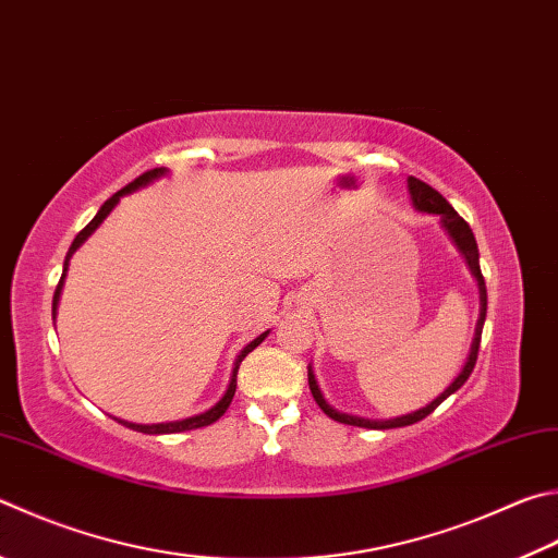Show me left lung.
Listing matches in <instances>:
<instances>
[{"instance_id":"1","label":"left lung","mask_w":558,"mask_h":558,"mask_svg":"<svg viewBox=\"0 0 558 558\" xmlns=\"http://www.w3.org/2000/svg\"><path fill=\"white\" fill-rule=\"evenodd\" d=\"M410 185V195H412V202L414 207H417L420 211H429V215H439L444 227H447V231L451 234V239L456 241V246L461 248V253L465 256V260H469V268L475 276V280H478V290H481V317H478V324H475V337H473V343H471V353H469V361H465L463 371L459 373V378H456L447 390H444L437 400L429 402L427 408H422L417 412L412 414H404V417H395V420H385V422H376V420H363V417H353V414H343V412H337L333 408H329L327 400L322 398V392L317 388V380H314L312 371H310V390H312V398L314 402L319 404L324 414H329L331 420H337L341 424H351V427H366V429H392V427H408V424H414L427 417V414H432L434 410L439 408V404L449 398L451 392H456L461 388V385L469 380V376L475 368V361H478V349H481V333H483V322H485V310H488V292H485V280H483V272H481V263H478V246H475V236L471 227L465 225V219L456 211L447 199H444L437 190H434L432 185H427V182H422L420 178H412L408 180Z\"/></svg>"}]
</instances>
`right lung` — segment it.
<instances>
[{"instance_id": "obj_1", "label": "right lung", "mask_w": 558, "mask_h": 558, "mask_svg": "<svg viewBox=\"0 0 558 558\" xmlns=\"http://www.w3.org/2000/svg\"><path fill=\"white\" fill-rule=\"evenodd\" d=\"M166 173V168H154V170H146L144 175H138L134 182H129L126 187H121L119 192H114V195H111L102 207H99V211L95 215V219L89 221V225L80 231V234L75 236V241H73V246H70V251H68V256H65V268H63V276H60V280H58V286H56V295H53V312H56V307H58V298H60V288H63V278H65V270H68V260H70V256H73V253L80 248V244H85V239L93 234V231L102 225L105 221V217L109 215L111 209H114V205L119 202V197L121 195H129V192H134V190H138V187H144V185H148L150 180H156V178H160ZM268 337V331L266 333H260V337H256L253 339L248 347L239 353V359H236V366H234V376H231V383H229V388H227V392H225V398H221L215 408L211 410H207V412H202V414H197V417H190V420H180V422H166V424H131V422H124V420H119L121 424H126L129 429H134V432H144V434H175V432H187V429H199V427H207V424H211V422H217L221 414L227 412V408L231 404V400H234V392H236V373H239V366H241V361L246 359V353H251L253 349L258 347V343Z\"/></svg>"}]
</instances>
